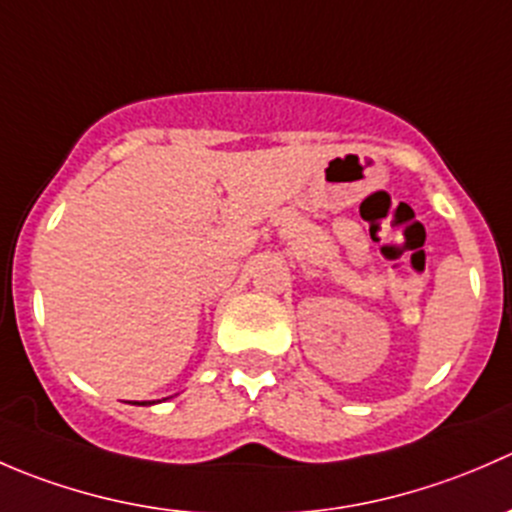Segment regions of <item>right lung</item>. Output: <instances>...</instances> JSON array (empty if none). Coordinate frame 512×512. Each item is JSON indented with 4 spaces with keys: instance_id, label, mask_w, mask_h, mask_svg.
Wrapping results in <instances>:
<instances>
[{
    "instance_id": "right-lung-1",
    "label": "right lung",
    "mask_w": 512,
    "mask_h": 512,
    "mask_svg": "<svg viewBox=\"0 0 512 512\" xmlns=\"http://www.w3.org/2000/svg\"><path fill=\"white\" fill-rule=\"evenodd\" d=\"M148 404H151V401H148ZM148 404H146V401H143V404H141V406H148Z\"/></svg>"
}]
</instances>
